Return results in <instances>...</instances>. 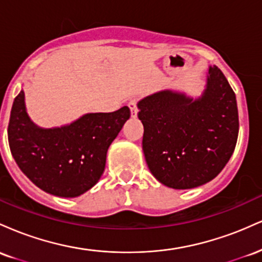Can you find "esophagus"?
<instances>
[{
    "label": "esophagus",
    "instance_id": "1",
    "mask_svg": "<svg viewBox=\"0 0 262 262\" xmlns=\"http://www.w3.org/2000/svg\"><path fill=\"white\" fill-rule=\"evenodd\" d=\"M137 103H138L137 98H134V100H130V101H129V103H128L129 108H130L132 117H134V118L138 116V106H137Z\"/></svg>",
    "mask_w": 262,
    "mask_h": 262
}]
</instances>
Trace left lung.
I'll use <instances>...</instances> for the list:
<instances>
[{
    "label": "left lung",
    "instance_id": "left-lung-1",
    "mask_svg": "<svg viewBox=\"0 0 262 262\" xmlns=\"http://www.w3.org/2000/svg\"><path fill=\"white\" fill-rule=\"evenodd\" d=\"M143 151L162 185L187 189L212 181L235 149L239 117L235 93L217 66H209L202 96L171 90L138 102Z\"/></svg>",
    "mask_w": 262,
    "mask_h": 262
}]
</instances>
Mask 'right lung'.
I'll return each instance as SVG.
<instances>
[{"instance_id": "obj_1", "label": "right lung", "mask_w": 262, "mask_h": 262, "mask_svg": "<svg viewBox=\"0 0 262 262\" xmlns=\"http://www.w3.org/2000/svg\"><path fill=\"white\" fill-rule=\"evenodd\" d=\"M130 117L127 106L111 113H87L60 128L31 121L25 92L14 98L8 123L12 156L39 188L59 197H77L92 188L106 166L107 150Z\"/></svg>"}]
</instances>
